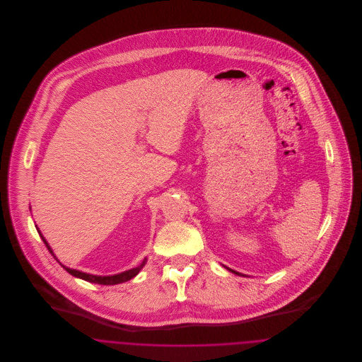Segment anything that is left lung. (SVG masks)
<instances>
[{"mask_svg":"<svg viewBox=\"0 0 362 362\" xmlns=\"http://www.w3.org/2000/svg\"><path fill=\"white\" fill-rule=\"evenodd\" d=\"M229 272H232V273H235V274H239L240 276V273H238V272H235V270H230V269H228Z\"/></svg>","mask_w":362,"mask_h":362,"instance_id":"left-lung-1","label":"left lung"}]
</instances>
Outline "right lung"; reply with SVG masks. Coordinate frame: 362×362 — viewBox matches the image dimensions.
I'll list each match as a JSON object with an SVG mask.
<instances>
[{"label":"right lung","instance_id":"right-lung-1","mask_svg":"<svg viewBox=\"0 0 362 362\" xmlns=\"http://www.w3.org/2000/svg\"><path fill=\"white\" fill-rule=\"evenodd\" d=\"M39 232V230H37ZM39 235H40V238H42V240L43 243L46 244V247H47V250L50 251V254H52L54 259H57V257L54 255V252H52V248H50V245H49V243L46 241V239L42 236V233L39 232ZM58 260V259H57ZM59 262V260H58ZM145 263H146V259H144V262L137 266V267H134V269H130V270H127V272H123L121 274H115V276H92V274H86V273H83V272H78V270H73V269H69V267H66V266H64V264H61L69 274H71L73 276H77V278H81V279H84V281H88V282H93V284H99V285H117V284H122V282H126V281H129V279H132V278H134V276H137L138 273H139V270L145 266Z\"/></svg>","mask_w":362,"mask_h":362}]
</instances>
